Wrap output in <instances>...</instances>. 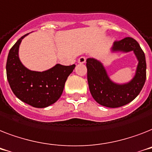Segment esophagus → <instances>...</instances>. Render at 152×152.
Returning <instances> with one entry per match:
<instances>
[{
	"mask_svg": "<svg viewBox=\"0 0 152 152\" xmlns=\"http://www.w3.org/2000/svg\"><path fill=\"white\" fill-rule=\"evenodd\" d=\"M86 61V57H84V56H81L78 59V63H79L80 64H85Z\"/></svg>",
	"mask_w": 152,
	"mask_h": 152,
	"instance_id": "obj_1",
	"label": "esophagus"
}]
</instances>
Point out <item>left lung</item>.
<instances>
[{"label":"left lung","mask_w":152,"mask_h":152,"mask_svg":"<svg viewBox=\"0 0 152 152\" xmlns=\"http://www.w3.org/2000/svg\"><path fill=\"white\" fill-rule=\"evenodd\" d=\"M111 49L123 53L133 51L138 65L135 76L130 82L122 85L113 82L103 64L93 58L86 59V66L88 87L93 99L102 106L115 108L130 103L139 95L146 80V59L138 42L132 37L116 41Z\"/></svg>","instance_id":"1"}]
</instances>
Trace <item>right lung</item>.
<instances>
[{"instance_id": "add662e5", "label": "right lung", "mask_w": 152, "mask_h": 152, "mask_svg": "<svg viewBox=\"0 0 152 152\" xmlns=\"http://www.w3.org/2000/svg\"><path fill=\"white\" fill-rule=\"evenodd\" d=\"M21 37L9 51L6 64L7 78L13 93L20 100L30 106L43 108L56 102L61 96L67 77L75 65L56 64L53 68L38 72L30 70L22 64L19 58Z\"/></svg>"}]
</instances>
